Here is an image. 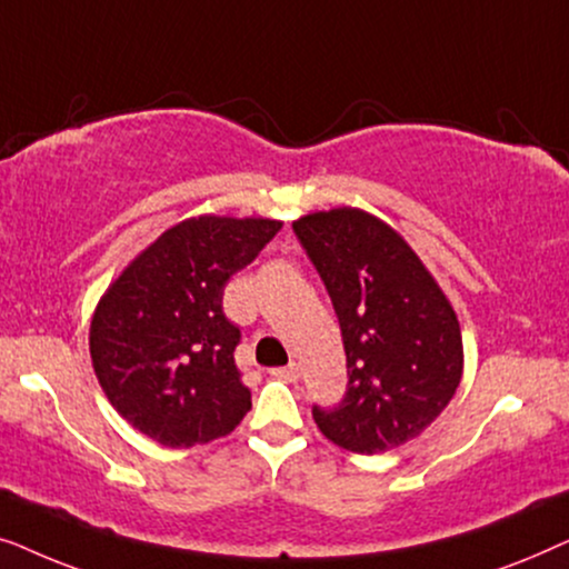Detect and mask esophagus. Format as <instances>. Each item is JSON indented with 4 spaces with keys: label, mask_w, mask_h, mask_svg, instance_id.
Listing matches in <instances>:
<instances>
[{
    "label": "esophagus",
    "mask_w": 569,
    "mask_h": 569,
    "mask_svg": "<svg viewBox=\"0 0 569 569\" xmlns=\"http://www.w3.org/2000/svg\"><path fill=\"white\" fill-rule=\"evenodd\" d=\"M271 378H277V380H287V383H295V380L300 378V368L295 362H290V365H284V368H274L271 370Z\"/></svg>",
    "instance_id": "34e87169"
}]
</instances>
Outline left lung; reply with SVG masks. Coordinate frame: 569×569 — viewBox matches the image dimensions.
Segmentation results:
<instances>
[{"label": "left lung", "instance_id": "obj_1", "mask_svg": "<svg viewBox=\"0 0 569 569\" xmlns=\"http://www.w3.org/2000/svg\"><path fill=\"white\" fill-rule=\"evenodd\" d=\"M339 316L347 393L313 419L333 446L360 456L422 435L463 376L461 323L422 259L380 217L357 207L292 222Z\"/></svg>", "mask_w": 569, "mask_h": 569}]
</instances>
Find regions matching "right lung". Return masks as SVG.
Returning <instances> with one entry per match:
<instances>
[{"label": "right lung", "instance_id": "right-lung-1", "mask_svg": "<svg viewBox=\"0 0 569 569\" xmlns=\"http://www.w3.org/2000/svg\"><path fill=\"white\" fill-rule=\"evenodd\" d=\"M279 228L269 217H189L108 284L90 321L92 370L134 430L166 448H191L240 425L251 391L222 290Z\"/></svg>", "mask_w": 569, "mask_h": 569}]
</instances>
